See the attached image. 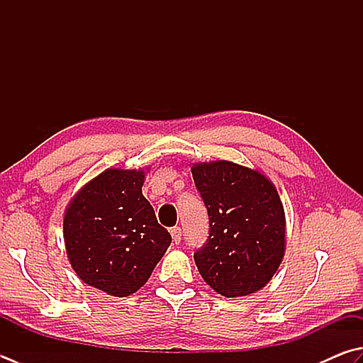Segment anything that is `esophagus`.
<instances>
[{
	"instance_id": "1",
	"label": "esophagus",
	"mask_w": 363,
	"mask_h": 363,
	"mask_svg": "<svg viewBox=\"0 0 363 363\" xmlns=\"http://www.w3.org/2000/svg\"><path fill=\"white\" fill-rule=\"evenodd\" d=\"M170 235H172L175 245H179L182 242V229L180 228H172V229H170Z\"/></svg>"
}]
</instances>
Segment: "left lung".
I'll return each instance as SVG.
<instances>
[{
  "label": "left lung",
  "mask_w": 363,
  "mask_h": 363,
  "mask_svg": "<svg viewBox=\"0 0 363 363\" xmlns=\"http://www.w3.org/2000/svg\"><path fill=\"white\" fill-rule=\"evenodd\" d=\"M191 172L210 221L207 242L194 252L203 281L224 297L262 289L286 250L284 208L275 184L230 161L194 164Z\"/></svg>",
  "instance_id": "8db88e82"
}]
</instances>
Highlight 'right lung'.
<instances>
[{
  "instance_id": "add662e5",
  "label": "right lung",
  "mask_w": 363,
  "mask_h": 363,
  "mask_svg": "<svg viewBox=\"0 0 363 363\" xmlns=\"http://www.w3.org/2000/svg\"><path fill=\"white\" fill-rule=\"evenodd\" d=\"M143 170L107 169L67 205L66 252L82 281L113 297L139 291L172 237L142 194Z\"/></svg>"
}]
</instances>
